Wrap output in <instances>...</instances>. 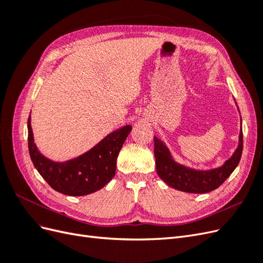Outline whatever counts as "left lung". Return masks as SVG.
<instances>
[{
    "instance_id": "left-lung-1",
    "label": "left lung",
    "mask_w": 263,
    "mask_h": 263,
    "mask_svg": "<svg viewBox=\"0 0 263 263\" xmlns=\"http://www.w3.org/2000/svg\"><path fill=\"white\" fill-rule=\"evenodd\" d=\"M154 139L158 176L169 186L187 193H208L220 186L239 163L243 146L241 129L239 145L233 157L228 159L224 165L213 170L197 171L177 163L163 142L157 137H154Z\"/></svg>"
}]
</instances>
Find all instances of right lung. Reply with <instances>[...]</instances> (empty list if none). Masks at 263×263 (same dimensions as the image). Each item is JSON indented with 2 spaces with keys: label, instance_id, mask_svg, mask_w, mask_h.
<instances>
[{
  "label": "right lung",
  "instance_id": "obj_1",
  "mask_svg": "<svg viewBox=\"0 0 263 263\" xmlns=\"http://www.w3.org/2000/svg\"><path fill=\"white\" fill-rule=\"evenodd\" d=\"M28 149L35 168L57 192L82 196L97 192L113 179L116 160L124 141L132 132L127 125L102 139L87 153L66 162H54L39 153L33 137L30 116L27 122Z\"/></svg>",
  "mask_w": 263,
  "mask_h": 263
}]
</instances>
